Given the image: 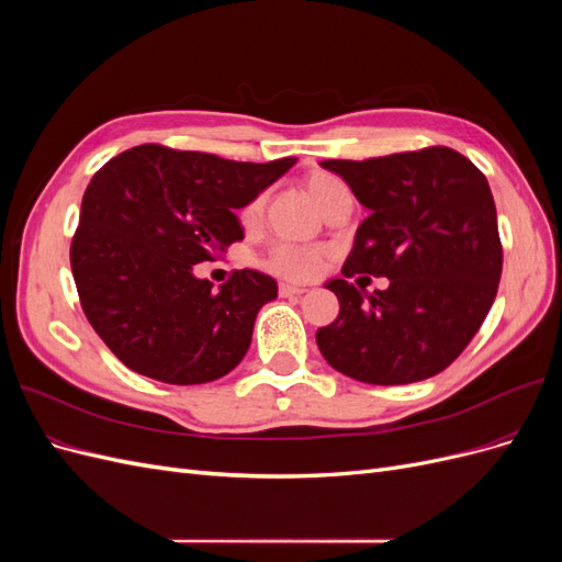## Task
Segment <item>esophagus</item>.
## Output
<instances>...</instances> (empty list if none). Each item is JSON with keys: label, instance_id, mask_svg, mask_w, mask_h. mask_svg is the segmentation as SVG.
<instances>
[{"label": "esophagus", "instance_id": "obj_1", "mask_svg": "<svg viewBox=\"0 0 562 562\" xmlns=\"http://www.w3.org/2000/svg\"><path fill=\"white\" fill-rule=\"evenodd\" d=\"M304 291H307V288L295 285V283H281V285H279V293H281L283 297H291V295H302Z\"/></svg>", "mask_w": 562, "mask_h": 562}]
</instances>
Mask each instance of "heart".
I'll return each mask as SVG.
<instances>
[{"label":"heart","mask_w":562,"mask_h":562,"mask_svg":"<svg viewBox=\"0 0 562 562\" xmlns=\"http://www.w3.org/2000/svg\"><path fill=\"white\" fill-rule=\"evenodd\" d=\"M304 190L310 192V196L318 203L321 211H323L339 192H345V184L330 173L314 171V173L304 178ZM262 211H265V194L248 201L244 211H241L244 227L258 225L260 217H262ZM321 258H323L321 248L281 241V244H274L267 250L262 265L271 271V274H279L283 279H295L297 281V279L314 277L318 265H321Z\"/></svg>","instance_id":"obj_1"}]
</instances>
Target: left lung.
<instances>
[{"instance_id":"1","label":"left lung","mask_w":562,"mask_h":562,"mask_svg":"<svg viewBox=\"0 0 562 562\" xmlns=\"http://www.w3.org/2000/svg\"><path fill=\"white\" fill-rule=\"evenodd\" d=\"M321 166L370 211L345 279L326 283L339 316L316 330L323 359L368 384L438 375L479 333L497 295L502 241L485 176L450 147ZM353 273L386 276L390 288L361 294L346 281Z\"/></svg>"}]
</instances>
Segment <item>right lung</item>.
Wrapping results in <instances>:
<instances>
[{
	"label": "right lung",
	"mask_w": 562,
	"mask_h": 562,
	"mask_svg": "<svg viewBox=\"0 0 562 562\" xmlns=\"http://www.w3.org/2000/svg\"><path fill=\"white\" fill-rule=\"evenodd\" d=\"M295 161L140 145L91 178L70 248L72 277L83 314L126 368L166 384H203L241 363L255 316L279 285L241 269L213 291L194 265L244 239L236 211Z\"/></svg>",
	"instance_id": "1"
}]
</instances>
